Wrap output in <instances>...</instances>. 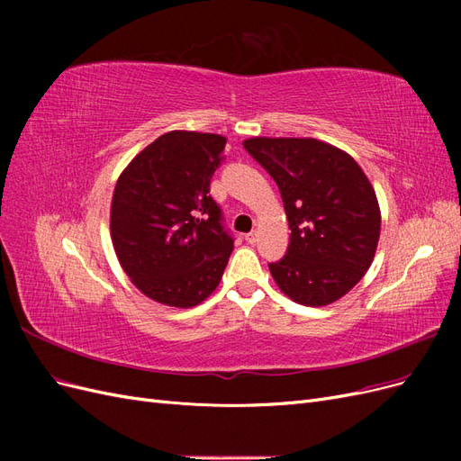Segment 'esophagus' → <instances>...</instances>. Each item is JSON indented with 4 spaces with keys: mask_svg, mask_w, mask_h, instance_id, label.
<instances>
[{
    "mask_svg": "<svg viewBox=\"0 0 461 461\" xmlns=\"http://www.w3.org/2000/svg\"><path fill=\"white\" fill-rule=\"evenodd\" d=\"M246 242H248V244H256V242H258V232H256V230L248 232V234H246Z\"/></svg>",
    "mask_w": 461,
    "mask_h": 461,
    "instance_id": "esophagus-1",
    "label": "esophagus"
}]
</instances>
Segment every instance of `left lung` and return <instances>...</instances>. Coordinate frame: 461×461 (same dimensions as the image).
Returning a JSON list of instances; mask_svg holds the SVG:
<instances>
[{
  "instance_id": "1",
  "label": "left lung",
  "mask_w": 461,
  "mask_h": 461,
  "mask_svg": "<svg viewBox=\"0 0 461 461\" xmlns=\"http://www.w3.org/2000/svg\"><path fill=\"white\" fill-rule=\"evenodd\" d=\"M246 151L281 190L290 227L286 256L269 263L285 294L327 305L371 267L381 209L366 173L346 151L315 138H249Z\"/></svg>"
}]
</instances>
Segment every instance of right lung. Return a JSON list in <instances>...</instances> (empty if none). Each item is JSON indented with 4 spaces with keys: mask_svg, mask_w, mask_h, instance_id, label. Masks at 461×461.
I'll list each match as a JSON object with an SVG mask.
<instances>
[{
    "mask_svg": "<svg viewBox=\"0 0 461 461\" xmlns=\"http://www.w3.org/2000/svg\"><path fill=\"white\" fill-rule=\"evenodd\" d=\"M227 138L171 131L127 165L111 200V240L144 296L192 308L217 288L234 239L209 196Z\"/></svg>",
    "mask_w": 461,
    "mask_h": 461,
    "instance_id": "1",
    "label": "right lung"
}]
</instances>
